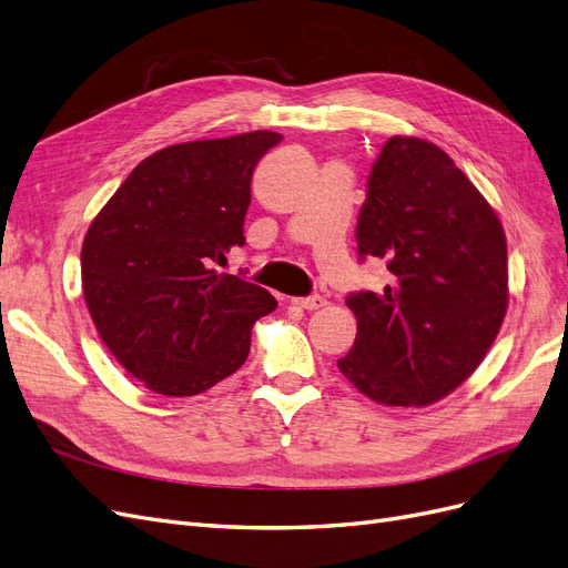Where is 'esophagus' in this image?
Wrapping results in <instances>:
<instances>
[{
    "instance_id": "esophagus-1",
    "label": "esophagus",
    "mask_w": 568,
    "mask_h": 568,
    "mask_svg": "<svg viewBox=\"0 0 568 568\" xmlns=\"http://www.w3.org/2000/svg\"><path fill=\"white\" fill-rule=\"evenodd\" d=\"M294 303L303 311H320V307L326 305V301L322 296H305V298H294Z\"/></svg>"
}]
</instances>
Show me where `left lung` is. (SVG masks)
<instances>
[{
    "mask_svg": "<svg viewBox=\"0 0 568 568\" xmlns=\"http://www.w3.org/2000/svg\"><path fill=\"white\" fill-rule=\"evenodd\" d=\"M359 257L384 261L390 284L346 298L357 334L338 359L374 403L424 407L467 382L500 332L507 239L490 203L436 144L390 136L357 217Z\"/></svg>",
    "mask_w": 568,
    "mask_h": 568,
    "instance_id": "8db88e82",
    "label": "left lung"
}]
</instances>
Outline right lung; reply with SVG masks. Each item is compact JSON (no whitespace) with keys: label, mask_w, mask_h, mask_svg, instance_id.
I'll use <instances>...</instances> for the list:
<instances>
[{"label":"right lung","mask_w":568,"mask_h":568,"mask_svg":"<svg viewBox=\"0 0 568 568\" xmlns=\"http://www.w3.org/2000/svg\"><path fill=\"white\" fill-rule=\"evenodd\" d=\"M270 130L165 146L136 165L82 242V294L101 341L161 395H196L246 363L251 329L277 301L220 274L244 246L253 168Z\"/></svg>","instance_id":"1"}]
</instances>
